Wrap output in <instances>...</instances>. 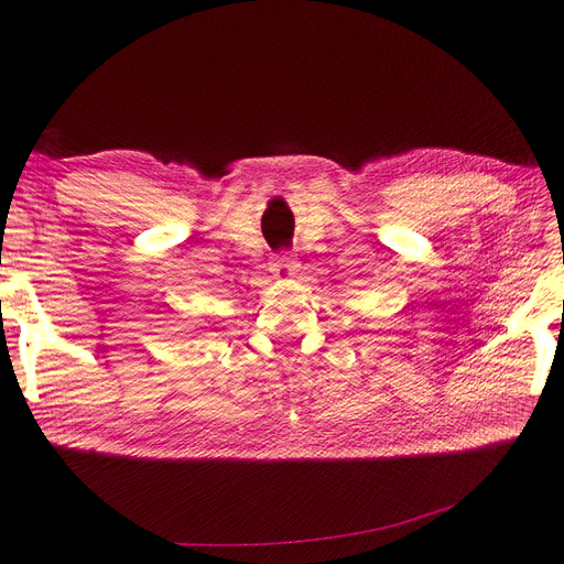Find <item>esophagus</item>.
Masks as SVG:
<instances>
[{
	"mask_svg": "<svg viewBox=\"0 0 564 564\" xmlns=\"http://www.w3.org/2000/svg\"><path fill=\"white\" fill-rule=\"evenodd\" d=\"M294 270H296V259L291 257L289 251H282V254L273 257V273H275L278 278L286 280V278L294 275Z\"/></svg>",
	"mask_w": 564,
	"mask_h": 564,
	"instance_id": "obj_1",
	"label": "esophagus"
}]
</instances>
